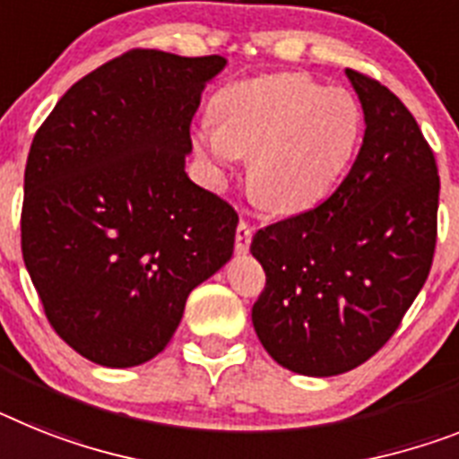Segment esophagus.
<instances>
[{
	"label": "esophagus",
	"instance_id": "34e87169",
	"mask_svg": "<svg viewBox=\"0 0 459 459\" xmlns=\"http://www.w3.org/2000/svg\"><path fill=\"white\" fill-rule=\"evenodd\" d=\"M252 226H249V221H245V219H240V223H238V230H236V252L238 254H245L249 249V242H252Z\"/></svg>",
	"mask_w": 459,
	"mask_h": 459
}]
</instances>
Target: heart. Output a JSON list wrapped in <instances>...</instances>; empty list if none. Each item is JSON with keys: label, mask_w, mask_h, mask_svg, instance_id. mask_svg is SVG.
Instances as JSON below:
<instances>
[{"label": "heart", "mask_w": 459, "mask_h": 459, "mask_svg": "<svg viewBox=\"0 0 459 459\" xmlns=\"http://www.w3.org/2000/svg\"><path fill=\"white\" fill-rule=\"evenodd\" d=\"M210 118L194 133L195 152L217 170L249 156L254 198L282 214L310 210L333 191L361 134L352 92L291 72L230 83L212 100Z\"/></svg>", "instance_id": "1"}]
</instances>
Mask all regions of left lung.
<instances>
[{
	"instance_id": "obj_1",
	"label": "left lung",
	"mask_w": 459,
	"mask_h": 459,
	"mask_svg": "<svg viewBox=\"0 0 459 459\" xmlns=\"http://www.w3.org/2000/svg\"><path fill=\"white\" fill-rule=\"evenodd\" d=\"M364 109V142L326 200L256 230L265 287L254 331L280 367L338 376L394 336L434 261L438 168L390 88L345 69Z\"/></svg>"
}]
</instances>
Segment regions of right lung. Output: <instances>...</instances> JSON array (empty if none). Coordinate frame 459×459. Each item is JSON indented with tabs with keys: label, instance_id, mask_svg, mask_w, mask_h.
I'll return each mask as SVG.
<instances>
[{
	"label": "right lung",
	"instance_id": "add662e5",
	"mask_svg": "<svg viewBox=\"0 0 459 459\" xmlns=\"http://www.w3.org/2000/svg\"><path fill=\"white\" fill-rule=\"evenodd\" d=\"M223 65L133 48L76 81L34 134L22 259L57 336L100 367L153 359L191 289L233 256L238 212L184 172Z\"/></svg>",
	"mask_w": 459,
	"mask_h": 459
}]
</instances>
